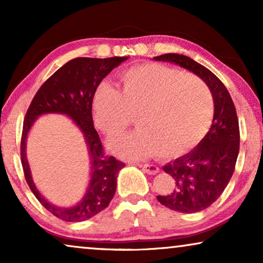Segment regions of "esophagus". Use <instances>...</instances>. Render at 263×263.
<instances>
[{"label": "esophagus", "instance_id": "obj_1", "mask_svg": "<svg viewBox=\"0 0 263 263\" xmlns=\"http://www.w3.org/2000/svg\"><path fill=\"white\" fill-rule=\"evenodd\" d=\"M140 166H141L142 170L148 175H156V174H158V172H159V167H158L157 165L143 164V165H140Z\"/></svg>", "mask_w": 263, "mask_h": 263}]
</instances>
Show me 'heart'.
Instances as JSON below:
<instances>
[{
    "label": "heart",
    "mask_w": 263,
    "mask_h": 263,
    "mask_svg": "<svg viewBox=\"0 0 263 263\" xmlns=\"http://www.w3.org/2000/svg\"><path fill=\"white\" fill-rule=\"evenodd\" d=\"M122 91L103 81L93 93L95 122L107 136L128 127L135 130L111 140L110 147L127 159L178 157L203 138L213 116V98L194 75L158 63L129 68L120 77Z\"/></svg>",
    "instance_id": "1"
}]
</instances>
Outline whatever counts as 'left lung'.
I'll return each instance as SVG.
<instances>
[{"label": "left lung", "instance_id": "obj_1", "mask_svg": "<svg viewBox=\"0 0 263 263\" xmlns=\"http://www.w3.org/2000/svg\"><path fill=\"white\" fill-rule=\"evenodd\" d=\"M178 64L202 79L214 100V117L206 136L185 156L163 167L175 179L170 195L157 196L165 207L181 213L206 210L224 192L235 171L239 152V125L235 104L225 85L202 64L188 56L164 53L154 57Z\"/></svg>", "mask_w": 263, "mask_h": 263}]
</instances>
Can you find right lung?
<instances>
[{"mask_svg":"<svg viewBox=\"0 0 263 263\" xmlns=\"http://www.w3.org/2000/svg\"><path fill=\"white\" fill-rule=\"evenodd\" d=\"M128 57L91 59L77 57L68 61L41 86L28 106L21 134L20 154L25 178L37 200L55 217L64 221H84L109 206L116 192L117 175L124 163L104 151L92 118L93 93L104 78ZM63 113L69 116L84 133L91 157L92 175L84 200L71 209L49 204L35 188L26 159L27 133L35 118L43 113Z\"/></svg>","mask_w":263,"mask_h":263,"instance_id":"add662e5","label":"right lung"}]
</instances>
